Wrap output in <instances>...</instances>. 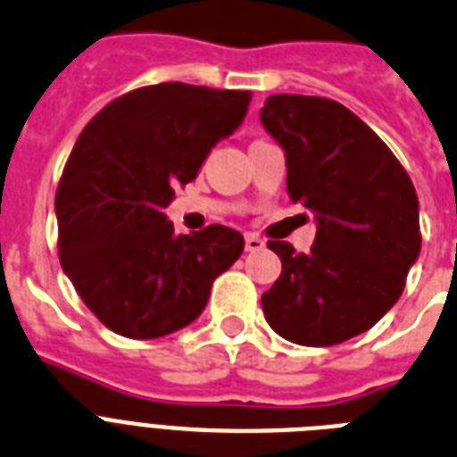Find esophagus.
<instances>
[{
  "mask_svg": "<svg viewBox=\"0 0 457 457\" xmlns=\"http://www.w3.org/2000/svg\"><path fill=\"white\" fill-rule=\"evenodd\" d=\"M264 247V240L260 238V236H254V233H247L245 236V250L247 253H257V250H262Z\"/></svg>",
  "mask_w": 457,
  "mask_h": 457,
  "instance_id": "obj_1",
  "label": "esophagus"
}]
</instances>
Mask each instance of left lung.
I'll list each match as a JSON object with an SVG mask.
<instances>
[{
    "label": "left lung",
    "instance_id": "1",
    "mask_svg": "<svg viewBox=\"0 0 457 457\" xmlns=\"http://www.w3.org/2000/svg\"><path fill=\"white\" fill-rule=\"evenodd\" d=\"M262 126L286 152V188L317 217L310 253L269 240L281 277L262 295L269 327L298 345H336L395 305L422 233L408 171L350 109L327 97L271 95Z\"/></svg>",
    "mask_w": 457,
    "mask_h": 457
}]
</instances>
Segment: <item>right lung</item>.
I'll return each instance as SVG.
<instances>
[{
  "mask_svg": "<svg viewBox=\"0 0 457 457\" xmlns=\"http://www.w3.org/2000/svg\"><path fill=\"white\" fill-rule=\"evenodd\" d=\"M253 95L159 83L116 97L87 123L56 188L59 260L90 312L126 338L195 321L243 236L212 224L173 236L164 207L212 147L238 129Z\"/></svg>",
  "mask_w": 457,
  "mask_h": 457,
  "instance_id": "add662e5",
  "label": "right lung"
}]
</instances>
